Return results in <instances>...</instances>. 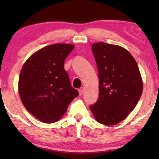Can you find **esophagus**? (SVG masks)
Listing matches in <instances>:
<instances>
[{
  "mask_svg": "<svg viewBox=\"0 0 159 159\" xmlns=\"http://www.w3.org/2000/svg\"><path fill=\"white\" fill-rule=\"evenodd\" d=\"M83 91H84V88H83V87L79 88V95H82Z\"/></svg>",
  "mask_w": 159,
  "mask_h": 159,
  "instance_id": "esophagus-1",
  "label": "esophagus"
}]
</instances>
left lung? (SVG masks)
Returning a JSON list of instances; mask_svg holds the SVG:
<instances>
[{"label": "left lung", "mask_w": 159, "mask_h": 159, "mask_svg": "<svg viewBox=\"0 0 159 159\" xmlns=\"http://www.w3.org/2000/svg\"><path fill=\"white\" fill-rule=\"evenodd\" d=\"M99 75V98L90 106L96 120L107 125L124 120L136 107L143 85L138 64L127 50L97 43L92 45Z\"/></svg>", "instance_id": "left-lung-1"}]
</instances>
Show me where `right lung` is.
I'll return each mask as SVG.
<instances>
[{"label": "right lung", "mask_w": 159, "mask_h": 159, "mask_svg": "<svg viewBox=\"0 0 159 159\" xmlns=\"http://www.w3.org/2000/svg\"><path fill=\"white\" fill-rule=\"evenodd\" d=\"M74 45L53 44L37 51L24 64L19 93L25 108L42 122H56L79 95L72 87L64 63Z\"/></svg>", "instance_id": "right-lung-1"}]
</instances>
